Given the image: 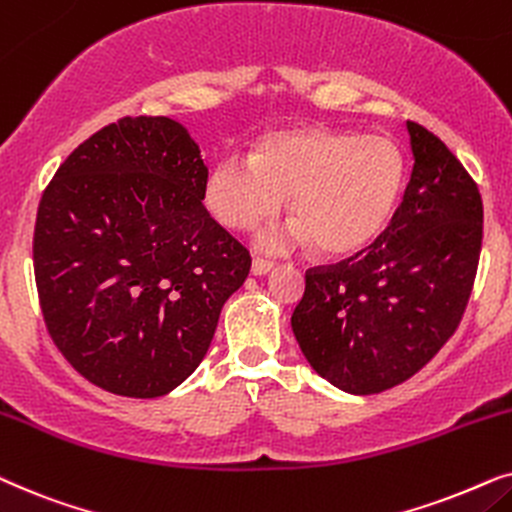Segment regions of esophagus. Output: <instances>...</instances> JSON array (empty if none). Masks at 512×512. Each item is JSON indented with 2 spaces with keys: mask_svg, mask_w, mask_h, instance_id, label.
<instances>
[{
  "mask_svg": "<svg viewBox=\"0 0 512 512\" xmlns=\"http://www.w3.org/2000/svg\"><path fill=\"white\" fill-rule=\"evenodd\" d=\"M271 269H274V262L271 260H264V257H255V260H252V274L255 276L269 274Z\"/></svg>",
  "mask_w": 512,
  "mask_h": 512,
  "instance_id": "esophagus-1",
  "label": "esophagus"
}]
</instances>
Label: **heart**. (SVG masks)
<instances>
[{
  "instance_id": "heart-1",
  "label": "heart",
  "mask_w": 512,
  "mask_h": 512,
  "mask_svg": "<svg viewBox=\"0 0 512 512\" xmlns=\"http://www.w3.org/2000/svg\"><path fill=\"white\" fill-rule=\"evenodd\" d=\"M403 180L405 161L391 138L306 126L269 133L250 159H217L203 199L224 227L245 231L274 217L290 196L295 224L264 236V245L283 248L311 238L325 255H349L386 227Z\"/></svg>"
}]
</instances>
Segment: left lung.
Returning a JSON list of instances; mask_svg holds the SVG:
<instances>
[{
    "label": "left lung",
    "mask_w": 512,
    "mask_h": 512,
    "mask_svg": "<svg viewBox=\"0 0 512 512\" xmlns=\"http://www.w3.org/2000/svg\"><path fill=\"white\" fill-rule=\"evenodd\" d=\"M403 201L377 241L306 271L292 332L313 370L342 391L381 393L417 374L459 327L482 248V196L428 128Z\"/></svg>",
    "instance_id": "1"
}]
</instances>
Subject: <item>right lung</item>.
I'll return each mask as SVG.
<instances>
[{
    "label": "right lung",
    "mask_w": 512,
    "mask_h": 512,
    "mask_svg": "<svg viewBox=\"0 0 512 512\" xmlns=\"http://www.w3.org/2000/svg\"><path fill=\"white\" fill-rule=\"evenodd\" d=\"M208 168L182 124L124 117L44 189L34 278L46 330L91 384L159 398L206 356L250 252L203 206Z\"/></svg>",
    "instance_id": "add662e5"
}]
</instances>
